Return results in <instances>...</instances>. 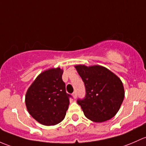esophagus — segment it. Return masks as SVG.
Segmentation results:
<instances>
[{"label": "esophagus", "mask_w": 146, "mask_h": 146, "mask_svg": "<svg viewBox=\"0 0 146 146\" xmlns=\"http://www.w3.org/2000/svg\"><path fill=\"white\" fill-rule=\"evenodd\" d=\"M72 96H73L74 98H76L77 97V94H76V91H74V92L73 93Z\"/></svg>", "instance_id": "34e87169"}]
</instances>
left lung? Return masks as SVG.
I'll use <instances>...</instances> for the list:
<instances>
[{"mask_svg": "<svg viewBox=\"0 0 146 146\" xmlns=\"http://www.w3.org/2000/svg\"><path fill=\"white\" fill-rule=\"evenodd\" d=\"M75 67L85 86V97L76 101L84 115L95 122L113 117L124 98V86L119 78L102 66Z\"/></svg>", "mask_w": 146, "mask_h": 146, "instance_id": "left-lung-1", "label": "left lung"}]
</instances>
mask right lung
Masks as SVG:
<instances>
[{
    "mask_svg": "<svg viewBox=\"0 0 146 146\" xmlns=\"http://www.w3.org/2000/svg\"><path fill=\"white\" fill-rule=\"evenodd\" d=\"M62 73L60 68L43 72L27 92L25 103L29 113L43 125H55L66 115L72 96L66 92Z\"/></svg>",
    "mask_w": 146,
    "mask_h": 146,
    "instance_id": "add662e5",
    "label": "right lung"
}]
</instances>
